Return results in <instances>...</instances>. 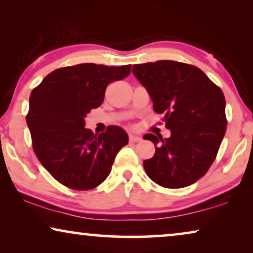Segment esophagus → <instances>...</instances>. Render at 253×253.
Listing matches in <instances>:
<instances>
[{
    "mask_svg": "<svg viewBox=\"0 0 253 253\" xmlns=\"http://www.w3.org/2000/svg\"><path fill=\"white\" fill-rule=\"evenodd\" d=\"M129 139H130V141H132V143H137V141H140L141 140V137L138 136V134L131 133L130 136H129Z\"/></svg>",
    "mask_w": 253,
    "mask_h": 253,
    "instance_id": "obj_1",
    "label": "esophagus"
}]
</instances>
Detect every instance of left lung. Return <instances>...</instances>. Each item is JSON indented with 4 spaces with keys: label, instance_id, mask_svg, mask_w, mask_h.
Masks as SVG:
<instances>
[{
    "label": "left lung",
    "instance_id": "left-lung-1",
    "mask_svg": "<svg viewBox=\"0 0 253 253\" xmlns=\"http://www.w3.org/2000/svg\"><path fill=\"white\" fill-rule=\"evenodd\" d=\"M132 74L171 132L165 139L145 134L155 146L153 158L144 161L145 171L164 188L193 184L212 166L226 133L222 91L199 68L176 61L134 64Z\"/></svg>",
    "mask_w": 253,
    "mask_h": 253
}]
</instances>
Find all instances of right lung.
Returning <instances> with one entry per match:
<instances>
[{"label": "right lung", "instance_id": "add662e5", "mask_svg": "<svg viewBox=\"0 0 253 253\" xmlns=\"http://www.w3.org/2000/svg\"><path fill=\"white\" fill-rule=\"evenodd\" d=\"M130 68L94 63L60 68L31 93L26 123L34 153L61 184L84 191L108 177L129 137L116 126L93 134L85 127V117L101 106L108 84L126 78Z\"/></svg>", "mask_w": 253, "mask_h": 253}]
</instances>
